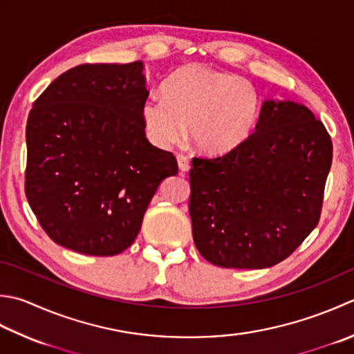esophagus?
Here are the masks:
<instances>
[{
	"mask_svg": "<svg viewBox=\"0 0 354 354\" xmlns=\"http://www.w3.org/2000/svg\"><path fill=\"white\" fill-rule=\"evenodd\" d=\"M178 167L183 173L189 171L190 169V159L187 158L185 155H178Z\"/></svg>",
	"mask_w": 354,
	"mask_h": 354,
	"instance_id": "obj_1",
	"label": "esophagus"
}]
</instances>
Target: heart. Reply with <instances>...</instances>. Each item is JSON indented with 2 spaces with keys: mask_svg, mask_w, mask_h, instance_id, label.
I'll list each match as a JSON object with an SVG mask.
<instances>
[{
  "mask_svg": "<svg viewBox=\"0 0 354 354\" xmlns=\"http://www.w3.org/2000/svg\"><path fill=\"white\" fill-rule=\"evenodd\" d=\"M259 95L250 81L201 62L178 67L162 86V98L149 96L141 116L149 140L170 147L185 136L207 155L239 149L259 116Z\"/></svg>",
  "mask_w": 354,
  "mask_h": 354,
  "instance_id": "1",
  "label": "heart"
}]
</instances>
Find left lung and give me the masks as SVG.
Returning <instances> with one entry per match:
<instances>
[{
  "instance_id": "1",
  "label": "left lung",
  "mask_w": 354,
  "mask_h": 354,
  "mask_svg": "<svg viewBox=\"0 0 354 354\" xmlns=\"http://www.w3.org/2000/svg\"><path fill=\"white\" fill-rule=\"evenodd\" d=\"M333 144L306 106L266 101L253 135L230 153L193 158V241L225 268L288 258L319 223Z\"/></svg>"
}]
</instances>
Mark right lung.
<instances>
[{
    "instance_id": "obj_1",
    "label": "right lung",
    "mask_w": 354,
    "mask_h": 354,
    "mask_svg": "<svg viewBox=\"0 0 354 354\" xmlns=\"http://www.w3.org/2000/svg\"><path fill=\"white\" fill-rule=\"evenodd\" d=\"M142 62L81 64L33 102L26 127V196L57 244L113 256L133 244L176 158L145 138Z\"/></svg>"
}]
</instances>
